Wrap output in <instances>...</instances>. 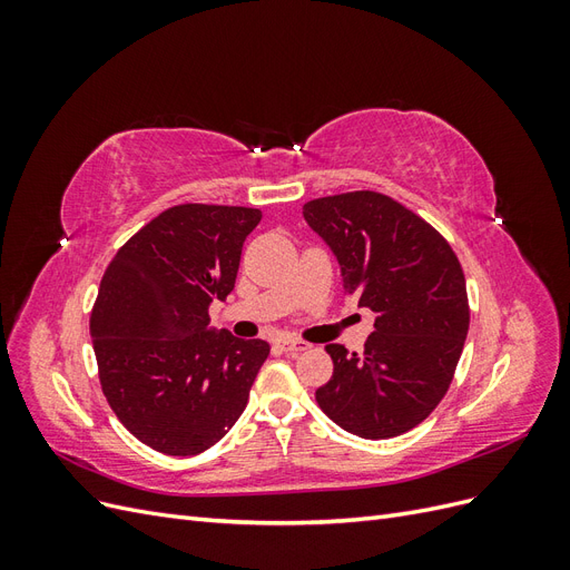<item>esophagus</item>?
Here are the masks:
<instances>
[{"label":"esophagus","mask_w":570,"mask_h":570,"mask_svg":"<svg viewBox=\"0 0 570 570\" xmlns=\"http://www.w3.org/2000/svg\"><path fill=\"white\" fill-rule=\"evenodd\" d=\"M312 344L304 342V340H281V350L283 352H289V354H299V352H306Z\"/></svg>","instance_id":"1"}]
</instances>
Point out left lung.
I'll return each instance as SVG.
<instances>
[{
  "instance_id": "obj_1",
  "label": "left lung",
  "mask_w": 570,
  "mask_h": 570,
  "mask_svg": "<svg viewBox=\"0 0 570 570\" xmlns=\"http://www.w3.org/2000/svg\"><path fill=\"white\" fill-rule=\"evenodd\" d=\"M304 218L335 252L344 295L377 316L361 354L327 344L333 375L316 402L352 435H402L442 402L469 335L459 256L428 220L373 189L306 202Z\"/></svg>"
}]
</instances>
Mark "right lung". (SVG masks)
<instances>
[{
	"label": "right lung",
	"mask_w": 570,
	"mask_h": 570,
	"mask_svg": "<svg viewBox=\"0 0 570 570\" xmlns=\"http://www.w3.org/2000/svg\"><path fill=\"white\" fill-rule=\"evenodd\" d=\"M249 206L178 204L116 252L90 316L99 383L116 419L151 450L195 456L245 411L271 347L209 327L226 299L247 235Z\"/></svg>",
	"instance_id": "1"
}]
</instances>
